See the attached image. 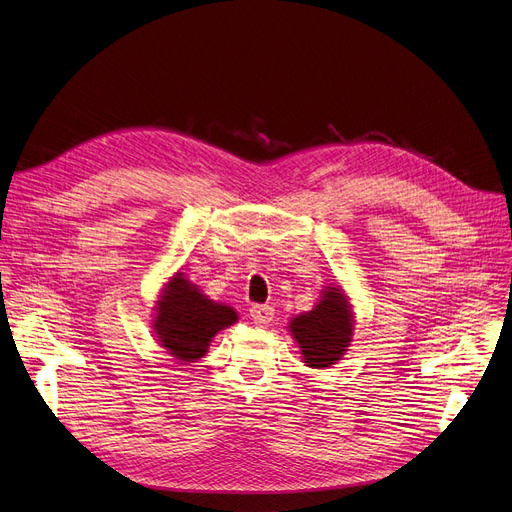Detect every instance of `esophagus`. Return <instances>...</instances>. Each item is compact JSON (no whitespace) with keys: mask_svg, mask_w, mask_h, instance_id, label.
<instances>
[{"mask_svg":"<svg viewBox=\"0 0 512 512\" xmlns=\"http://www.w3.org/2000/svg\"><path fill=\"white\" fill-rule=\"evenodd\" d=\"M250 317L256 325H269L275 317V309L269 304H254L250 309Z\"/></svg>","mask_w":512,"mask_h":512,"instance_id":"obj_1","label":"esophagus"}]
</instances>
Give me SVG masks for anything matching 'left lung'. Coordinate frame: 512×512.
Listing matches in <instances>:
<instances>
[{"label": "left lung", "mask_w": 512, "mask_h": 512, "mask_svg": "<svg viewBox=\"0 0 512 512\" xmlns=\"http://www.w3.org/2000/svg\"><path fill=\"white\" fill-rule=\"evenodd\" d=\"M288 332L298 344L302 363L313 370L336 365L353 342L355 311L342 285L327 283L311 311L294 315Z\"/></svg>", "instance_id": "obj_1"}]
</instances>
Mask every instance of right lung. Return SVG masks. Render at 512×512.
Masks as SVG:
<instances>
[{"label": "right lung", "instance_id": "right-lung-1", "mask_svg": "<svg viewBox=\"0 0 512 512\" xmlns=\"http://www.w3.org/2000/svg\"><path fill=\"white\" fill-rule=\"evenodd\" d=\"M153 311V334L178 363L201 359L212 338L239 319L233 306L210 300L180 271L163 283Z\"/></svg>", "mask_w": 512, "mask_h": 512}]
</instances>
